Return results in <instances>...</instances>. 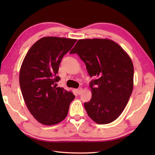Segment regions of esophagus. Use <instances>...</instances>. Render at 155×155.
I'll list each match as a JSON object with an SVG mask.
<instances>
[{"label": "esophagus", "instance_id": "obj_1", "mask_svg": "<svg viewBox=\"0 0 155 155\" xmlns=\"http://www.w3.org/2000/svg\"><path fill=\"white\" fill-rule=\"evenodd\" d=\"M82 91H83V89L81 88V87L78 88L77 90V92L78 93V94H79V95H80L81 93H82Z\"/></svg>", "mask_w": 155, "mask_h": 155}]
</instances>
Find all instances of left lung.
<instances>
[{"label": "left lung", "mask_w": 155, "mask_h": 155, "mask_svg": "<svg viewBox=\"0 0 155 155\" xmlns=\"http://www.w3.org/2000/svg\"><path fill=\"white\" fill-rule=\"evenodd\" d=\"M70 54H77L85 63L89 75L96 79L90 83L92 96L84 103L91 120L109 124L127 106L133 89L134 68L120 46L108 39L78 40Z\"/></svg>", "instance_id": "8db88e82"}]
</instances>
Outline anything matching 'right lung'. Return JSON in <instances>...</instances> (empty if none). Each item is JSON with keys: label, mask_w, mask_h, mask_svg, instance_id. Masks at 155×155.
<instances>
[{"label": "right lung", "mask_w": 155, "mask_h": 155, "mask_svg": "<svg viewBox=\"0 0 155 155\" xmlns=\"http://www.w3.org/2000/svg\"><path fill=\"white\" fill-rule=\"evenodd\" d=\"M77 40L44 37L28 50L20 70V86L28 109L44 125L57 124L67 116L75 96L57 87L63 57Z\"/></svg>", "instance_id": "obj_1"}]
</instances>
